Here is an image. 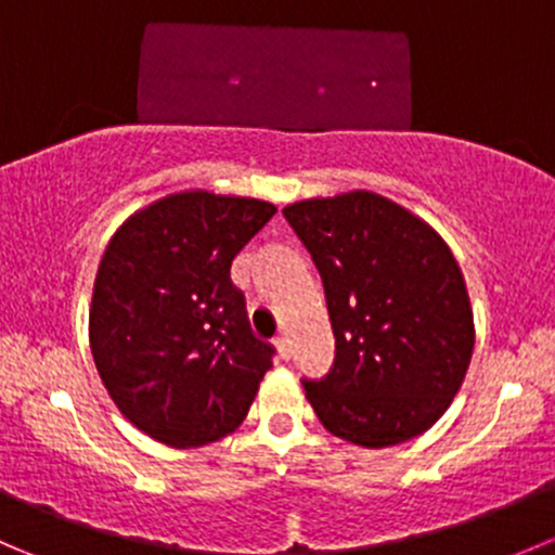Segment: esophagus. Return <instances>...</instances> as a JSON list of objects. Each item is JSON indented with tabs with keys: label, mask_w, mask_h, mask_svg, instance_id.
I'll list each match as a JSON object with an SVG mask.
<instances>
[{
	"label": "esophagus",
	"mask_w": 555,
	"mask_h": 555,
	"mask_svg": "<svg viewBox=\"0 0 555 555\" xmlns=\"http://www.w3.org/2000/svg\"><path fill=\"white\" fill-rule=\"evenodd\" d=\"M276 349H279V357H282V360H289V357H293V346H289L287 335H279Z\"/></svg>",
	"instance_id": "1"
}]
</instances>
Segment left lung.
Segmentation results:
<instances>
[{
	"mask_svg": "<svg viewBox=\"0 0 555 555\" xmlns=\"http://www.w3.org/2000/svg\"><path fill=\"white\" fill-rule=\"evenodd\" d=\"M284 217L322 276L335 335L327 376L304 378L319 422L365 449L427 433L456 397L475 346L449 244L367 190L298 201Z\"/></svg>",
	"mask_w": 555,
	"mask_h": 555,
	"instance_id": "1",
	"label": "left lung"
}]
</instances>
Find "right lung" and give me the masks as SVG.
Listing matches in <instances>:
<instances>
[{
	"mask_svg": "<svg viewBox=\"0 0 555 555\" xmlns=\"http://www.w3.org/2000/svg\"><path fill=\"white\" fill-rule=\"evenodd\" d=\"M276 215L188 190L128 217L106 244L91 300V354L122 416L173 449L244 422L273 346L255 338L231 262Z\"/></svg>",
	"mask_w": 555,
	"mask_h": 555,
	"instance_id": "right-lung-1",
	"label": "right lung"
}]
</instances>
